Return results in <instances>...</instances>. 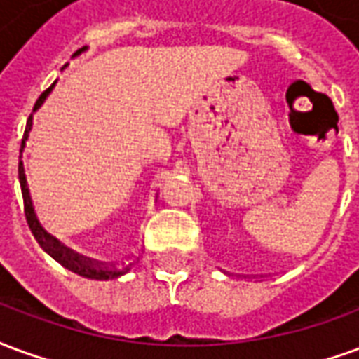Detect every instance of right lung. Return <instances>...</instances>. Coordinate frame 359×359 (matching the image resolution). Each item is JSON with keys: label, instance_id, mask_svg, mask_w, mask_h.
<instances>
[{"label": "right lung", "instance_id": "obj_1", "mask_svg": "<svg viewBox=\"0 0 359 359\" xmlns=\"http://www.w3.org/2000/svg\"><path fill=\"white\" fill-rule=\"evenodd\" d=\"M76 53H81V51H76ZM55 84V82H53ZM53 84H51L50 88L42 92V95L38 97V102L34 103V109L36 111L40 105L43 103V100L48 97V94L53 88ZM30 126H32V113H30V117L27 121V128H25V134H22V144H20V154H22V149L27 146L28 140V133H30ZM19 182H20V192H22V202H25V217H27V223L30 226V231L34 234V238L38 241V244L42 246L43 252H48L57 264H61L65 269L73 271L76 275H81V277L86 278H97V280H107V278H115L121 277L123 273L130 269V265L133 264H102V262H94V259H88V257H82L79 254H74L73 250L65 248L57 238H53L51 234H48L43 231L40 223H38V219H36L34 208H32V200H30V194H28V188H27V177H25V167H22V161H20L19 156Z\"/></svg>", "mask_w": 359, "mask_h": 359}]
</instances>
